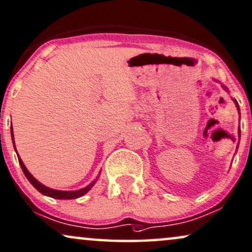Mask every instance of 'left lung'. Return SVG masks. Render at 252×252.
Here are the masks:
<instances>
[{"label":"left lung","mask_w":252,"mask_h":252,"mask_svg":"<svg viewBox=\"0 0 252 252\" xmlns=\"http://www.w3.org/2000/svg\"><path fill=\"white\" fill-rule=\"evenodd\" d=\"M224 88V87H223ZM227 90V89H226ZM234 102H235V104H236V106H237V109H238V104H237V102H236V100H235L234 99ZM238 111H240V109H238ZM238 132H240V135H241V130L240 129H238Z\"/></svg>","instance_id":"8db88e82"}]
</instances>
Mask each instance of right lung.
<instances>
[{
	"label": "right lung",
	"mask_w": 252,
	"mask_h": 252,
	"mask_svg": "<svg viewBox=\"0 0 252 252\" xmlns=\"http://www.w3.org/2000/svg\"><path fill=\"white\" fill-rule=\"evenodd\" d=\"M11 138H12V142H14V147H15V141H14V133H12V126H11ZM16 149V147H15ZM16 153H17V150H16ZM18 161H19V164H21V168L23 170V172H24L25 177L29 179V182L31 183L32 185L34 186L37 190L40 192V193L45 194V195H48V197H52V198H55V199H76V198H80L82 197L83 194H86L88 191L90 190L91 188L94 185V183L96 181L91 183L87 186V188H83L81 189V190H77V191H58V190H52V189H48L47 186L42 185L41 183H39L37 179H35L33 176H32L30 172L28 171V169L25 168L24 163L22 162V159L19 158L18 156Z\"/></svg>",
	"instance_id": "right-lung-1"
}]
</instances>
